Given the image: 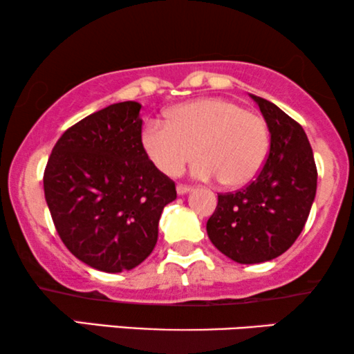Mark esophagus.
Masks as SVG:
<instances>
[{"label":"esophagus","instance_id":"34e87169","mask_svg":"<svg viewBox=\"0 0 354 354\" xmlns=\"http://www.w3.org/2000/svg\"><path fill=\"white\" fill-rule=\"evenodd\" d=\"M190 190H192L190 185H183V183H178V185H177V193H178V195H183V193H187V192H190Z\"/></svg>","mask_w":354,"mask_h":354}]
</instances>
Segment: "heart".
<instances>
[{
    "mask_svg": "<svg viewBox=\"0 0 354 354\" xmlns=\"http://www.w3.org/2000/svg\"><path fill=\"white\" fill-rule=\"evenodd\" d=\"M269 127L263 115L227 98H203L178 104L166 122L149 120L142 147L162 174L180 176L193 159L198 178H219L241 188L256 178L269 153Z\"/></svg>",
    "mask_w": 354,
    "mask_h": 354,
    "instance_id": "heart-1",
    "label": "heart"
}]
</instances>
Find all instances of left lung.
I'll use <instances>...</instances> for the list:
<instances>
[{"mask_svg":"<svg viewBox=\"0 0 354 354\" xmlns=\"http://www.w3.org/2000/svg\"><path fill=\"white\" fill-rule=\"evenodd\" d=\"M270 133L261 172L235 193H219L207 236L240 264L264 263L285 253L306 224L317 188L313 149L301 125L270 101L251 95Z\"/></svg>","mask_w":354,"mask_h":354,"instance_id":"8db88e82","label":"left lung"}]
</instances>
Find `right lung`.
Returning <instances> with one entry per match:
<instances>
[{"label": "right lung", "instance_id": "1", "mask_svg": "<svg viewBox=\"0 0 354 354\" xmlns=\"http://www.w3.org/2000/svg\"><path fill=\"white\" fill-rule=\"evenodd\" d=\"M142 106L111 104L61 135L43 174L46 205L66 248L103 272L133 269L151 254L176 183L142 147Z\"/></svg>", "mask_w": 354, "mask_h": 354}]
</instances>
